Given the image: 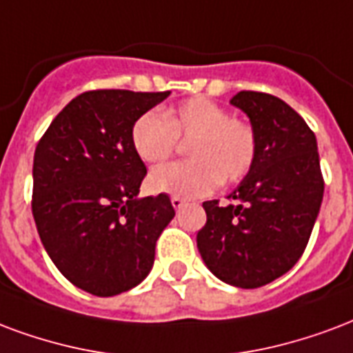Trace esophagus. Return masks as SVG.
Segmentation results:
<instances>
[{
  "label": "esophagus",
  "mask_w": 353,
  "mask_h": 353,
  "mask_svg": "<svg viewBox=\"0 0 353 353\" xmlns=\"http://www.w3.org/2000/svg\"><path fill=\"white\" fill-rule=\"evenodd\" d=\"M170 202H172V205H174V210H176V211L181 210L185 203H187L183 198H179V196H172V200H170Z\"/></svg>",
  "instance_id": "1"
}]
</instances>
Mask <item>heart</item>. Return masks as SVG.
Masks as SVG:
<instances>
[{
	"instance_id": "1",
	"label": "heart",
	"mask_w": 353,
	"mask_h": 353,
	"mask_svg": "<svg viewBox=\"0 0 353 353\" xmlns=\"http://www.w3.org/2000/svg\"><path fill=\"white\" fill-rule=\"evenodd\" d=\"M177 140L187 143V163L159 166L148 176L157 194L198 198L221 183H237L256 161V134L249 123L205 97H194L166 108L150 110L130 127L132 150L143 163H163L174 155Z\"/></svg>"
}]
</instances>
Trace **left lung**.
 <instances>
[{
	"label": "left lung",
	"instance_id": "left-lung-1",
	"mask_svg": "<svg viewBox=\"0 0 353 353\" xmlns=\"http://www.w3.org/2000/svg\"><path fill=\"white\" fill-rule=\"evenodd\" d=\"M230 103L256 134V161L228 198L203 202L196 245L208 270L237 288H260L301 258L323 198L314 132L279 97L239 91Z\"/></svg>",
	"mask_w": 353,
	"mask_h": 353
}]
</instances>
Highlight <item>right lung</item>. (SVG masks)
Instances as JSON below:
<instances>
[{
  "instance_id": "obj_1",
  "label": "right lung",
  "mask_w": 353,
  "mask_h": 353,
  "mask_svg": "<svg viewBox=\"0 0 353 353\" xmlns=\"http://www.w3.org/2000/svg\"><path fill=\"white\" fill-rule=\"evenodd\" d=\"M170 91H85L52 121L33 157V219L65 279L110 297L150 275L174 219L168 194L138 198L145 164L130 143L138 116Z\"/></svg>"
}]
</instances>
